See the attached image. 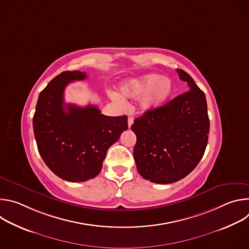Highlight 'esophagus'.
<instances>
[{"instance_id": "1", "label": "esophagus", "mask_w": 249, "mask_h": 249, "mask_svg": "<svg viewBox=\"0 0 249 249\" xmlns=\"http://www.w3.org/2000/svg\"><path fill=\"white\" fill-rule=\"evenodd\" d=\"M132 124H133V118H132V117H129V118H128V127L130 128Z\"/></svg>"}]
</instances>
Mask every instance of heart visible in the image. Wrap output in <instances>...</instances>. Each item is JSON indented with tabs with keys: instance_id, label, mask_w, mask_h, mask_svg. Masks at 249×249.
Returning a JSON list of instances; mask_svg holds the SVG:
<instances>
[{
	"instance_id": "obj_1",
	"label": "heart",
	"mask_w": 249,
	"mask_h": 249,
	"mask_svg": "<svg viewBox=\"0 0 249 249\" xmlns=\"http://www.w3.org/2000/svg\"><path fill=\"white\" fill-rule=\"evenodd\" d=\"M172 90V82L159 74H147L133 78L120 87V92L123 96L133 98L141 95L139 106L143 111H151L160 107L170 96ZM111 97L118 104L124 102L117 93H112Z\"/></svg>"
}]
</instances>
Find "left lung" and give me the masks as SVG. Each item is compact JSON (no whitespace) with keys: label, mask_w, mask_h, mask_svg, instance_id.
<instances>
[{"label":"left lung","mask_w":249,"mask_h":249,"mask_svg":"<svg viewBox=\"0 0 249 249\" xmlns=\"http://www.w3.org/2000/svg\"><path fill=\"white\" fill-rule=\"evenodd\" d=\"M188 91L135 119L134 159L142 177L168 184L188 175L202 159L210 120L205 93L181 69H176Z\"/></svg>","instance_id":"1"}]
</instances>
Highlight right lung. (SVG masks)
<instances>
[{"mask_svg": "<svg viewBox=\"0 0 249 249\" xmlns=\"http://www.w3.org/2000/svg\"><path fill=\"white\" fill-rule=\"evenodd\" d=\"M87 79L86 72L66 71L40 92L33 115L38 152L60 178L71 182L92 179L100 172L107 150L128 129L127 116H106L94 105L64 102L65 88Z\"/></svg>", "mask_w": 249, "mask_h": 249, "instance_id": "1", "label": "right lung"}]
</instances>
